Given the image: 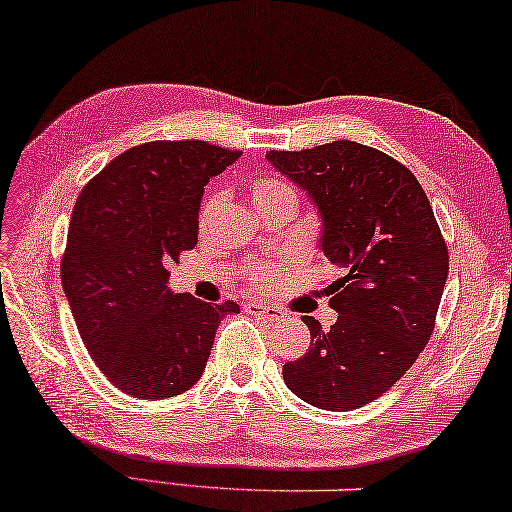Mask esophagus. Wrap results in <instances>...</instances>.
<instances>
[{
	"mask_svg": "<svg viewBox=\"0 0 512 512\" xmlns=\"http://www.w3.org/2000/svg\"><path fill=\"white\" fill-rule=\"evenodd\" d=\"M245 311L251 313V316H261L265 320H281L283 318V311L279 309V306L263 304V302H251L245 306Z\"/></svg>",
	"mask_w": 512,
	"mask_h": 512,
	"instance_id": "34e87169",
	"label": "esophagus"
}]
</instances>
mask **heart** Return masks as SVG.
<instances>
[{"mask_svg": "<svg viewBox=\"0 0 512 512\" xmlns=\"http://www.w3.org/2000/svg\"><path fill=\"white\" fill-rule=\"evenodd\" d=\"M251 196H254L256 208L270 206V203H279V201H288L297 206V190L293 183H288L286 178L279 176H263L251 183ZM212 206H215V196H208L206 201L201 203V222H206L208 215L212 212ZM279 277V267L277 265H261L251 272V281L256 286H270V283Z\"/></svg>", "mask_w": 512, "mask_h": 512, "instance_id": "1", "label": "heart"}]
</instances>
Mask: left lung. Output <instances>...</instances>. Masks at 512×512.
Segmentation results:
<instances>
[{"instance_id": "1", "label": "left lung", "mask_w": 512, "mask_h": 512, "mask_svg": "<svg viewBox=\"0 0 512 512\" xmlns=\"http://www.w3.org/2000/svg\"><path fill=\"white\" fill-rule=\"evenodd\" d=\"M267 160L309 192L322 254L341 270L325 288L338 320L325 332L302 316L311 348L283 366V380L320 410H357L389 391L430 341L448 277L444 235L416 176L377 148L341 139Z\"/></svg>"}]
</instances>
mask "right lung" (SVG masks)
<instances>
[{
	"instance_id": "1",
	"label": "right lung",
	"mask_w": 512,
	"mask_h": 512,
	"mask_svg": "<svg viewBox=\"0 0 512 512\" xmlns=\"http://www.w3.org/2000/svg\"><path fill=\"white\" fill-rule=\"evenodd\" d=\"M240 157L208 141H146L77 196L61 283L80 336L116 389L174 398L206 371L219 320L240 313L167 288L169 261L196 247L203 187Z\"/></svg>"
}]
</instances>
